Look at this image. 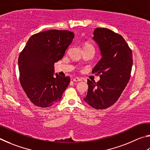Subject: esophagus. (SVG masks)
<instances>
[{
	"label": "esophagus",
	"mask_w": 150,
	"mask_h": 150,
	"mask_svg": "<svg viewBox=\"0 0 150 150\" xmlns=\"http://www.w3.org/2000/svg\"><path fill=\"white\" fill-rule=\"evenodd\" d=\"M73 81H74V82H80V81H82V78H78V77L74 78V79H73Z\"/></svg>",
	"instance_id": "esophagus-1"
}]
</instances>
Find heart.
I'll return each mask as SVG.
<instances>
[{"label": "heart", "instance_id": "b5f03b06", "mask_svg": "<svg viewBox=\"0 0 150 150\" xmlns=\"http://www.w3.org/2000/svg\"><path fill=\"white\" fill-rule=\"evenodd\" d=\"M92 47V45H90V44L86 43H85L84 46H83V47Z\"/></svg>", "mask_w": 150, "mask_h": 150}]
</instances>
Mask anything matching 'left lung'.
<instances>
[{
    "instance_id": "1",
    "label": "left lung",
    "mask_w": 150,
    "mask_h": 150,
    "mask_svg": "<svg viewBox=\"0 0 150 150\" xmlns=\"http://www.w3.org/2000/svg\"><path fill=\"white\" fill-rule=\"evenodd\" d=\"M92 39L101 55L92 72L99 74L100 80L96 82L88 79V93L83 100L94 109H103L113 105L127 86L132 52L125 39L109 29L96 28Z\"/></svg>"
}]
</instances>
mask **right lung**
<instances>
[{
  "instance_id": "1",
  "label": "right lung",
  "mask_w": 150,
  "mask_h": 150,
  "mask_svg": "<svg viewBox=\"0 0 150 150\" xmlns=\"http://www.w3.org/2000/svg\"><path fill=\"white\" fill-rule=\"evenodd\" d=\"M74 38L67 30L42 31L30 37L20 53V82L35 105L49 107L61 100L70 78L54 74V64L62 59Z\"/></svg>"
}]
</instances>
